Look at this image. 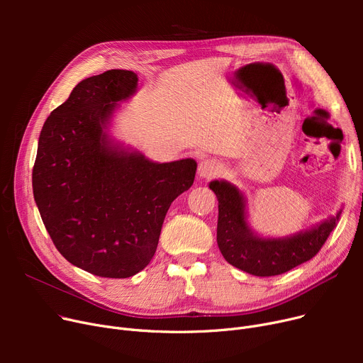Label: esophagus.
I'll list each match as a JSON object with an SVG mask.
<instances>
[{"label": "esophagus", "mask_w": 363, "mask_h": 363, "mask_svg": "<svg viewBox=\"0 0 363 363\" xmlns=\"http://www.w3.org/2000/svg\"><path fill=\"white\" fill-rule=\"evenodd\" d=\"M219 172V163L215 159H204L199 164V175L201 178H213Z\"/></svg>", "instance_id": "obj_1"}]
</instances>
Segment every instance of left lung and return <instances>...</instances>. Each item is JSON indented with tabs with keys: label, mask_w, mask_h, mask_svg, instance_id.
Listing matches in <instances>:
<instances>
[{
	"label": "left lung",
	"mask_w": 363,
	"mask_h": 363,
	"mask_svg": "<svg viewBox=\"0 0 363 363\" xmlns=\"http://www.w3.org/2000/svg\"><path fill=\"white\" fill-rule=\"evenodd\" d=\"M208 186L219 201L216 240L222 256L235 268L256 277L289 272L315 257L341 213L289 238H259L245 222L244 197L238 189L225 181H213Z\"/></svg>",
	"instance_id": "1"
}]
</instances>
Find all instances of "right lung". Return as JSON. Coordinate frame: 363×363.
Wrapping results in <instances>:
<instances>
[{"label":"right lung","mask_w":363,"mask_h":363,"mask_svg":"<svg viewBox=\"0 0 363 363\" xmlns=\"http://www.w3.org/2000/svg\"><path fill=\"white\" fill-rule=\"evenodd\" d=\"M138 76L111 69L73 88L47 118L32 170L33 197L60 255L103 278L143 271L167 208L193 185L197 163H155L113 147L104 132Z\"/></svg>","instance_id":"right-lung-1"}]
</instances>
